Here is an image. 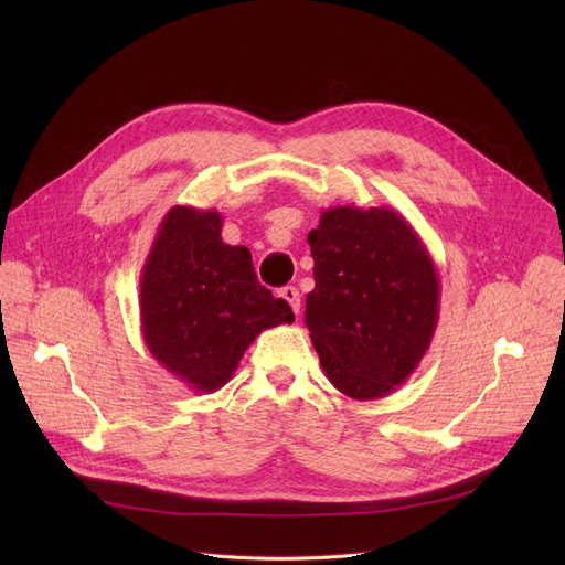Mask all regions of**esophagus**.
I'll list each match as a JSON object with an SVG mask.
<instances>
[{"instance_id": "esophagus-1", "label": "esophagus", "mask_w": 565, "mask_h": 565, "mask_svg": "<svg viewBox=\"0 0 565 565\" xmlns=\"http://www.w3.org/2000/svg\"><path fill=\"white\" fill-rule=\"evenodd\" d=\"M281 298L290 305V309H292V313L298 316L300 313V307H302V300H300V290L295 288V286H286V288H281Z\"/></svg>"}]
</instances>
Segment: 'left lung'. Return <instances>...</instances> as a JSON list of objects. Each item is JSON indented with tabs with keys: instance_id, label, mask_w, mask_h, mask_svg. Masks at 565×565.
<instances>
[{
	"instance_id": "8db88e82",
	"label": "left lung",
	"mask_w": 565,
	"mask_h": 565,
	"mask_svg": "<svg viewBox=\"0 0 565 565\" xmlns=\"http://www.w3.org/2000/svg\"><path fill=\"white\" fill-rule=\"evenodd\" d=\"M309 245L316 288L305 322L324 375L354 401L392 394L424 360L439 318L419 233L394 207L334 205Z\"/></svg>"
}]
</instances>
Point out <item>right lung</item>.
Here are the masks:
<instances>
[{
    "mask_svg": "<svg viewBox=\"0 0 565 565\" xmlns=\"http://www.w3.org/2000/svg\"><path fill=\"white\" fill-rule=\"evenodd\" d=\"M148 352L190 390H222L263 332L292 309L258 284L247 247L222 241V215L173 205L160 222L139 279Z\"/></svg>",
    "mask_w": 565,
    "mask_h": 565,
    "instance_id": "add662e5",
    "label": "right lung"
}]
</instances>
